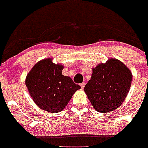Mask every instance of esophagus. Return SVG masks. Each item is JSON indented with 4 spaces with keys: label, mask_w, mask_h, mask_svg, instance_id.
Here are the masks:
<instances>
[{
    "label": "esophagus",
    "mask_w": 148,
    "mask_h": 148,
    "mask_svg": "<svg viewBox=\"0 0 148 148\" xmlns=\"http://www.w3.org/2000/svg\"><path fill=\"white\" fill-rule=\"evenodd\" d=\"M80 86H81V88H82V89H83L84 87H85V82H82V83H81Z\"/></svg>",
    "instance_id": "1"
}]
</instances>
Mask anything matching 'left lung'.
Wrapping results in <instances>:
<instances>
[{
	"instance_id": "8db88e82",
	"label": "left lung",
	"mask_w": 148,
	"mask_h": 148,
	"mask_svg": "<svg viewBox=\"0 0 148 148\" xmlns=\"http://www.w3.org/2000/svg\"><path fill=\"white\" fill-rule=\"evenodd\" d=\"M91 78L84 90L93 107L99 112L117 110L130 90L132 74L119 60L110 58L93 68Z\"/></svg>"
}]
</instances>
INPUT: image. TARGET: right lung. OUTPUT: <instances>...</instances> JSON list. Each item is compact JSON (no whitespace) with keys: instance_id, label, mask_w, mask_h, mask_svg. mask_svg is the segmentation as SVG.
I'll return each instance as SVG.
<instances>
[{"instance_id":"add662e5","label":"right lung","mask_w":148,"mask_h":148,"mask_svg":"<svg viewBox=\"0 0 148 148\" xmlns=\"http://www.w3.org/2000/svg\"><path fill=\"white\" fill-rule=\"evenodd\" d=\"M63 66L45 58L36 63L26 76L25 85L33 101L45 111L60 112L81 87L62 74Z\"/></svg>"}]
</instances>
